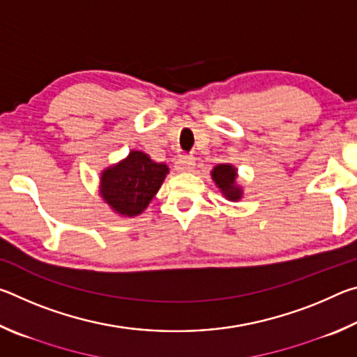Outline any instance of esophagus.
Instances as JSON below:
<instances>
[{"label":"esophagus","mask_w":357,"mask_h":357,"mask_svg":"<svg viewBox=\"0 0 357 357\" xmlns=\"http://www.w3.org/2000/svg\"><path fill=\"white\" fill-rule=\"evenodd\" d=\"M174 168L178 172H192L195 168V159L193 157H179V159L174 162Z\"/></svg>","instance_id":"1"}]
</instances>
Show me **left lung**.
Returning a JSON list of instances; mask_svg holds the SVG:
<instances>
[{"mask_svg": "<svg viewBox=\"0 0 357 357\" xmlns=\"http://www.w3.org/2000/svg\"><path fill=\"white\" fill-rule=\"evenodd\" d=\"M215 185L219 187L222 195L228 198L229 202H238L243 197V189L236 184V168L229 164H219L211 172Z\"/></svg>", "mask_w": 357, "mask_h": 357, "instance_id": "left-lung-1", "label": "left lung"}]
</instances>
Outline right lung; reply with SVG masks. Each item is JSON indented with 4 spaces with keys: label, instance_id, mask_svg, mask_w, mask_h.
<instances>
[{
    "label": "right lung",
    "instance_id": "obj_1",
    "mask_svg": "<svg viewBox=\"0 0 357 357\" xmlns=\"http://www.w3.org/2000/svg\"><path fill=\"white\" fill-rule=\"evenodd\" d=\"M167 173L165 164L151 160L143 151H130L124 160L102 172L99 193L114 213L134 217L148 208Z\"/></svg>",
    "mask_w": 357,
    "mask_h": 357
}]
</instances>
